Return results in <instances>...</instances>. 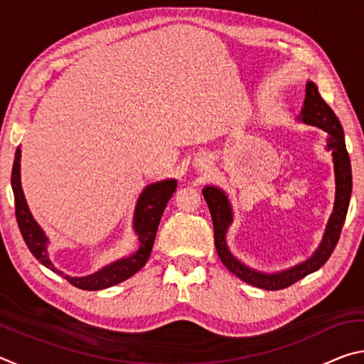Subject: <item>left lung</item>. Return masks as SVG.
I'll return each mask as SVG.
<instances>
[{
  "label": "left lung",
  "instance_id": "8db88e82",
  "mask_svg": "<svg viewBox=\"0 0 364 364\" xmlns=\"http://www.w3.org/2000/svg\"><path fill=\"white\" fill-rule=\"evenodd\" d=\"M299 120L306 123V125L321 128L323 132L328 133V149L332 152L336 175L334 210H332L328 226H326L321 244L318 245L315 254L308 260L295 264L289 269L279 271V273H262V271L245 267L242 262H239L231 254L226 244L228 228L232 223V208L226 194L215 186H205L202 189L204 199L208 208H210L215 232V249L218 252L220 260L239 279L249 282L252 286L267 289V291H279V289L292 286L294 282L319 269L328 262V258L338 242V237H341V231L350 204V196H352V165H350V157L347 147H345L342 125L336 114L332 112V109L319 95L318 86L313 82L306 83L305 101Z\"/></svg>",
  "mask_w": 364,
  "mask_h": 364
}]
</instances>
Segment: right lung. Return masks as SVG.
I'll return each instance as SVG.
<instances>
[{"instance_id": "add662e5", "label": "right lung", "mask_w": 364, "mask_h": 364, "mask_svg": "<svg viewBox=\"0 0 364 364\" xmlns=\"http://www.w3.org/2000/svg\"><path fill=\"white\" fill-rule=\"evenodd\" d=\"M176 184V180L157 181L149 184V186H146L143 189V193L139 194L133 217V228L138 236L139 249L134 252V254L109 263L101 269H97L93 274L82 276V278H72V276L64 274L63 271L58 269L53 264V262L49 260V241L46 234L33 220L32 213L28 210L27 200L26 197H23V191L21 186V147H17L16 151L14 165H12L11 173V186L12 193H14L16 202V218L27 247L41 264H45L46 268L53 269L54 273H58L63 276V278H65L72 286L83 289V291H101V289L115 286L119 284V282L128 279L134 273H138V271L144 267L147 258H149L152 252L154 239H156L160 218H162V213L165 210V207H167L170 197L175 193Z\"/></svg>"}]
</instances>
